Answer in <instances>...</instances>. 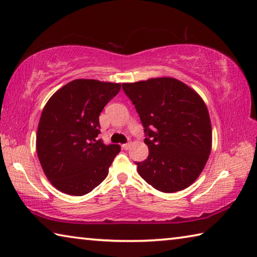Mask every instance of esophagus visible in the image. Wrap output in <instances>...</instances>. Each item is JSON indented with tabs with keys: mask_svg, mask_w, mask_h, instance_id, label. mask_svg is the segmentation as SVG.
<instances>
[{
	"mask_svg": "<svg viewBox=\"0 0 257 257\" xmlns=\"http://www.w3.org/2000/svg\"><path fill=\"white\" fill-rule=\"evenodd\" d=\"M130 145H132V144H130V143H125V144H123V145H122V149L127 151V150H129V149H130Z\"/></svg>",
	"mask_w": 257,
	"mask_h": 257,
	"instance_id": "34e87169",
	"label": "esophagus"
}]
</instances>
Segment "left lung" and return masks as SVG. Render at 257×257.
Segmentation results:
<instances>
[{"instance_id": "1", "label": "left lung", "mask_w": 257, "mask_h": 257, "mask_svg": "<svg viewBox=\"0 0 257 257\" xmlns=\"http://www.w3.org/2000/svg\"><path fill=\"white\" fill-rule=\"evenodd\" d=\"M145 133L149 156L136 162L139 176L153 188L175 193L201 175L211 153L212 128L201 96L175 78L122 84Z\"/></svg>"}]
</instances>
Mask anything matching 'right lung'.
Wrapping results in <instances>:
<instances>
[{
	"label": "right lung",
	"instance_id": "obj_1",
	"mask_svg": "<svg viewBox=\"0 0 257 257\" xmlns=\"http://www.w3.org/2000/svg\"><path fill=\"white\" fill-rule=\"evenodd\" d=\"M120 88V84L76 79L54 93L43 108L36 150L47 179L56 189L82 196L107 177L121 147L105 145L97 138L98 116Z\"/></svg>",
	"mask_w": 257,
	"mask_h": 257
}]
</instances>
